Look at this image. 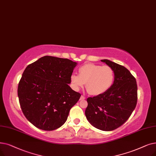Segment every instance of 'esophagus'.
I'll list each match as a JSON object with an SVG mask.
<instances>
[{"mask_svg":"<svg viewBox=\"0 0 156 156\" xmlns=\"http://www.w3.org/2000/svg\"><path fill=\"white\" fill-rule=\"evenodd\" d=\"M80 100H84V99H85V98L84 97V96H82L80 97Z\"/></svg>","mask_w":156,"mask_h":156,"instance_id":"esophagus-1","label":"esophagus"}]
</instances>
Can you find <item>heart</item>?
Here are the masks:
<instances>
[{
	"mask_svg": "<svg viewBox=\"0 0 156 156\" xmlns=\"http://www.w3.org/2000/svg\"><path fill=\"white\" fill-rule=\"evenodd\" d=\"M114 80V71L108 66L86 64L80 67L78 75L73 74L70 81L72 87L78 90L85 84L87 91L92 96H99L107 92Z\"/></svg>",
	"mask_w": 156,
	"mask_h": 156,
	"instance_id": "1",
	"label": "heart"
}]
</instances>
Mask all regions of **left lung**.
<instances>
[{
  "instance_id": "obj_1",
  "label": "left lung",
  "mask_w": 156,
  "mask_h": 156,
  "mask_svg": "<svg viewBox=\"0 0 156 156\" xmlns=\"http://www.w3.org/2000/svg\"><path fill=\"white\" fill-rule=\"evenodd\" d=\"M101 61L113 69V83L105 93L87 98L85 113L94 127L110 131L125 123L134 111L137 103V84L125 67L107 59Z\"/></svg>"
}]
</instances>
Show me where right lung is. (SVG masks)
Segmentation results:
<instances>
[{"mask_svg":"<svg viewBox=\"0 0 156 156\" xmlns=\"http://www.w3.org/2000/svg\"><path fill=\"white\" fill-rule=\"evenodd\" d=\"M76 66L69 59L44 56L26 67L18 96L25 117L34 126L53 131L66 122L81 96L68 85Z\"/></svg>","mask_w":156,"mask_h":156,"instance_id":"1","label":"right lung"}]
</instances>
